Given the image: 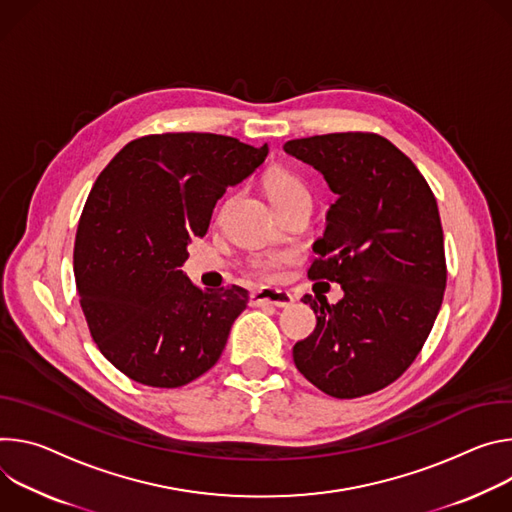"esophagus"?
<instances>
[{
	"mask_svg": "<svg viewBox=\"0 0 512 512\" xmlns=\"http://www.w3.org/2000/svg\"><path fill=\"white\" fill-rule=\"evenodd\" d=\"M252 305H274V307H291L295 303V297L287 291L278 289H260L250 295Z\"/></svg>",
	"mask_w": 512,
	"mask_h": 512,
	"instance_id": "34e87169",
	"label": "esophagus"
}]
</instances>
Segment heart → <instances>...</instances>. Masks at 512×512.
Here are the masks:
<instances>
[{"label": "heart", "mask_w": 512, "mask_h": 512, "mask_svg": "<svg viewBox=\"0 0 512 512\" xmlns=\"http://www.w3.org/2000/svg\"><path fill=\"white\" fill-rule=\"evenodd\" d=\"M264 185H266V193L276 209L299 199V197H309L305 183L297 175L289 173V170H270L264 179ZM293 260L295 258L289 252H274V254L256 258L250 264V268L256 276H260L264 280H278L282 276V268L291 264Z\"/></svg>", "instance_id": "obj_1"}]
</instances>
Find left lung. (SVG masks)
I'll return each instance as SVG.
<instances>
[{"label": "left lung", "mask_w": 512, "mask_h": 512, "mask_svg": "<svg viewBox=\"0 0 512 512\" xmlns=\"http://www.w3.org/2000/svg\"><path fill=\"white\" fill-rule=\"evenodd\" d=\"M282 148L337 195L307 276L344 289L335 305L303 297L317 325L293 360L321 392L358 399L403 376L439 313L447 266L437 201L413 160L378 134H323Z\"/></svg>", "instance_id": "obj_1"}]
</instances>
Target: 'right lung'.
Here are the masks:
<instances>
[{"instance_id":"obj_1","label":"right lung","mask_w":512,"mask_h":512,"mask_svg":"<svg viewBox=\"0 0 512 512\" xmlns=\"http://www.w3.org/2000/svg\"><path fill=\"white\" fill-rule=\"evenodd\" d=\"M266 154V144L232 136L168 132L132 140L101 170L73 268L93 342L128 378L179 388L219 360L248 291H203L179 268L189 242L207 234L217 199Z\"/></svg>"}]
</instances>
